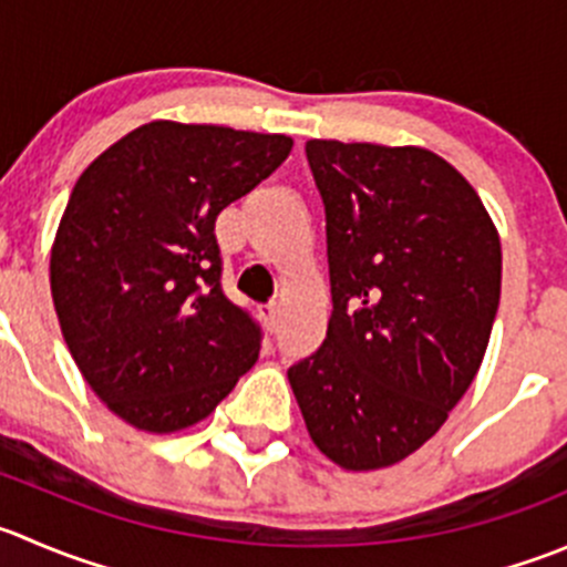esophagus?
<instances>
[{"label": "esophagus", "instance_id": "esophagus-1", "mask_svg": "<svg viewBox=\"0 0 567 567\" xmlns=\"http://www.w3.org/2000/svg\"><path fill=\"white\" fill-rule=\"evenodd\" d=\"M260 318L266 321V327L274 332V329H277V323H279V305H277V301H271V305H260Z\"/></svg>", "mask_w": 567, "mask_h": 567}]
</instances>
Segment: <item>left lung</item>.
Segmentation results:
<instances>
[{"label":"left lung","mask_w":567,"mask_h":567,"mask_svg":"<svg viewBox=\"0 0 567 567\" xmlns=\"http://www.w3.org/2000/svg\"><path fill=\"white\" fill-rule=\"evenodd\" d=\"M327 213L332 316L288 368L307 432L343 471L430 441L482 365L502 240L468 179L421 146L307 141Z\"/></svg>","instance_id":"left-lung-1"}]
</instances>
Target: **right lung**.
<instances>
[{
	"label": "right lung",
	"instance_id": "add662e5",
	"mask_svg": "<svg viewBox=\"0 0 567 567\" xmlns=\"http://www.w3.org/2000/svg\"><path fill=\"white\" fill-rule=\"evenodd\" d=\"M288 135L150 121L76 179L49 260L65 346L130 426L205 421L260 354V329L224 296L218 213L282 166Z\"/></svg>",
	"mask_w": 567,
	"mask_h": 567
}]
</instances>
